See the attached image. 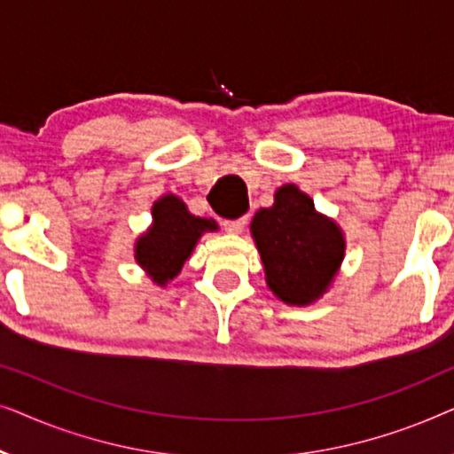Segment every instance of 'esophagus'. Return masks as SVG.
<instances>
[{
    "label": "esophagus",
    "mask_w": 454,
    "mask_h": 454,
    "mask_svg": "<svg viewBox=\"0 0 454 454\" xmlns=\"http://www.w3.org/2000/svg\"><path fill=\"white\" fill-rule=\"evenodd\" d=\"M247 219L246 216H239V219H225L223 221V227H225V231L229 233H241L244 231Z\"/></svg>",
    "instance_id": "1"
}]
</instances>
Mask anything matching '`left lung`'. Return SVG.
Segmentation results:
<instances>
[{
  "mask_svg": "<svg viewBox=\"0 0 454 454\" xmlns=\"http://www.w3.org/2000/svg\"><path fill=\"white\" fill-rule=\"evenodd\" d=\"M250 231L277 300L309 306L331 289L345 258V233L295 184L275 192L272 207L254 215Z\"/></svg>",
  "mask_w": 454,
  "mask_h": 454,
  "instance_id": "left-lung-1",
  "label": "left lung"
}]
</instances>
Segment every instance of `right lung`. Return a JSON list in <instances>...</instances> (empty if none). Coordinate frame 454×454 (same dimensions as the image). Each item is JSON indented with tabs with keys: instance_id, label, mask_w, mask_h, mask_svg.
<instances>
[{
	"instance_id": "1",
	"label": "right lung",
	"mask_w": 454,
	"mask_h": 454,
	"mask_svg": "<svg viewBox=\"0 0 454 454\" xmlns=\"http://www.w3.org/2000/svg\"><path fill=\"white\" fill-rule=\"evenodd\" d=\"M219 231L215 219L192 215L182 198L163 194L153 204V223L136 238L134 258L154 285L173 281L204 233Z\"/></svg>"
}]
</instances>
